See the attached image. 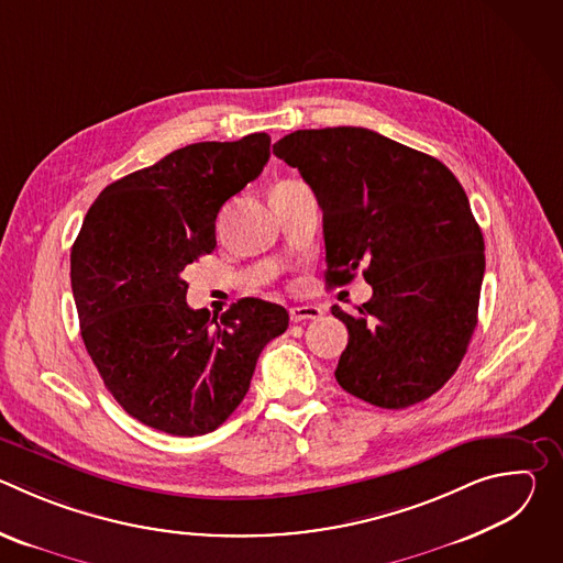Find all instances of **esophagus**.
Instances as JSON below:
<instances>
[{"label":"esophagus","mask_w":563,"mask_h":563,"mask_svg":"<svg viewBox=\"0 0 563 563\" xmlns=\"http://www.w3.org/2000/svg\"><path fill=\"white\" fill-rule=\"evenodd\" d=\"M320 316H323V309H320L318 305H298V307L289 309V318L294 320V323H302V320H316Z\"/></svg>","instance_id":"esophagus-1"}]
</instances>
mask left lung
Returning <instances> with one entry per match:
<instances>
[{
  "mask_svg": "<svg viewBox=\"0 0 563 563\" xmlns=\"http://www.w3.org/2000/svg\"><path fill=\"white\" fill-rule=\"evenodd\" d=\"M274 155L300 172L323 209L325 280L363 267L372 298L332 313L350 332L339 385L385 410L439 391L476 328L484 235L437 157L361 126L294 131Z\"/></svg>",
  "mask_w": 563,
  "mask_h": 563,
  "instance_id": "left-lung-1",
  "label": "left lung"
}]
</instances>
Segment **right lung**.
I'll return each mask as SVG.
<instances>
[{"instance_id":"1","label":"right lung","mask_w":563,"mask_h":563,"mask_svg":"<svg viewBox=\"0 0 563 563\" xmlns=\"http://www.w3.org/2000/svg\"><path fill=\"white\" fill-rule=\"evenodd\" d=\"M269 135L196 142L109 185L70 250L79 332L107 389L140 423L174 437L222 426L265 345L289 325L276 302L243 298L220 320L187 305L183 272L216 247L220 207L256 180Z\"/></svg>"}]
</instances>
